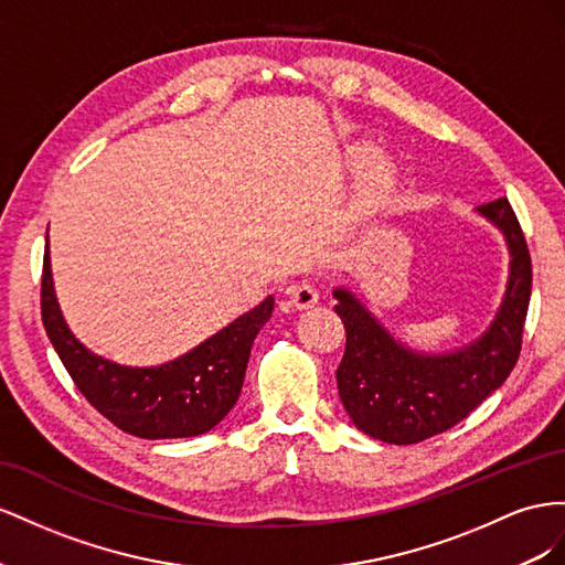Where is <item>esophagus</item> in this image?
Here are the masks:
<instances>
[{
	"instance_id": "obj_1",
	"label": "esophagus",
	"mask_w": 565,
	"mask_h": 565,
	"mask_svg": "<svg viewBox=\"0 0 565 565\" xmlns=\"http://www.w3.org/2000/svg\"><path fill=\"white\" fill-rule=\"evenodd\" d=\"M286 296H288V300H291L296 310H310V308H315L317 300H319L317 286L310 284V281H300V284L288 286Z\"/></svg>"
}]
</instances>
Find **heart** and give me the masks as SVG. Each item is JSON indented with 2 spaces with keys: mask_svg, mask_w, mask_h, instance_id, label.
<instances>
[{
  "mask_svg": "<svg viewBox=\"0 0 565 565\" xmlns=\"http://www.w3.org/2000/svg\"><path fill=\"white\" fill-rule=\"evenodd\" d=\"M395 186V172L391 168V163L385 160H376L366 168L362 184L358 189V196H354V217L358 220H366L379 215L385 205H388V199Z\"/></svg>",
  "mask_w": 565,
  "mask_h": 565,
  "instance_id": "obj_1",
  "label": "heart"
}]
</instances>
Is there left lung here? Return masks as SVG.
I'll return each instance as SVG.
<instances>
[{
  "mask_svg": "<svg viewBox=\"0 0 565 565\" xmlns=\"http://www.w3.org/2000/svg\"><path fill=\"white\" fill-rule=\"evenodd\" d=\"M502 230L511 253L509 284L490 329L471 345L424 354L402 345L348 288H335L345 354L335 369L338 395L352 424L391 445H414L463 422L507 381L519 362L533 288L523 230L507 199L478 205Z\"/></svg>",
  "mask_w": 565,
  "mask_h": 565,
  "instance_id": "obj_1",
  "label": "left lung"
}]
</instances>
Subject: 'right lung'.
<instances>
[{
	"instance_id": "1",
	"label": "right lung",
	"mask_w": 565,
	"mask_h": 565,
	"mask_svg": "<svg viewBox=\"0 0 565 565\" xmlns=\"http://www.w3.org/2000/svg\"><path fill=\"white\" fill-rule=\"evenodd\" d=\"M271 310L274 298L269 296L182 358L160 366H122L89 352L71 333L54 294L50 244L44 250L42 321L46 335L89 405L137 438H193L215 428L236 405L253 341Z\"/></svg>"
}]
</instances>
